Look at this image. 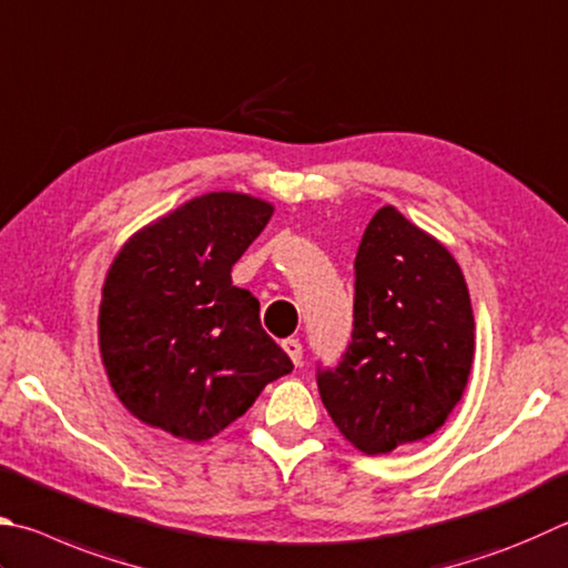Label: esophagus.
I'll use <instances>...</instances> for the list:
<instances>
[{
	"mask_svg": "<svg viewBox=\"0 0 568 568\" xmlns=\"http://www.w3.org/2000/svg\"><path fill=\"white\" fill-rule=\"evenodd\" d=\"M283 349L287 353V357L293 359V365H301V359H303V345H301V339H295V337L283 339Z\"/></svg>",
	"mask_w": 568,
	"mask_h": 568,
	"instance_id": "obj_1",
	"label": "esophagus"
}]
</instances>
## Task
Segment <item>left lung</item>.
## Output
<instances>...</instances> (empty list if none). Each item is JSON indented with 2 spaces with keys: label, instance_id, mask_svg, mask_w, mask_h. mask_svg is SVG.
Here are the masks:
<instances>
[{
  "label": "left lung",
  "instance_id": "left-lung-1",
  "mask_svg": "<svg viewBox=\"0 0 568 568\" xmlns=\"http://www.w3.org/2000/svg\"><path fill=\"white\" fill-rule=\"evenodd\" d=\"M353 339L317 369L335 427L365 455L445 425L474 357V315L452 253L392 205L367 223L355 257Z\"/></svg>",
  "mask_w": 568,
  "mask_h": 568
}]
</instances>
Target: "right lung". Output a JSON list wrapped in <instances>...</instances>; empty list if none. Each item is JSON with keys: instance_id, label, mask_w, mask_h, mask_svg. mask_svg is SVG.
I'll use <instances>...</instances> for the list:
<instances>
[{"instance_id": "obj_1", "label": "right lung", "mask_w": 568, "mask_h": 568, "mask_svg": "<svg viewBox=\"0 0 568 568\" xmlns=\"http://www.w3.org/2000/svg\"><path fill=\"white\" fill-rule=\"evenodd\" d=\"M245 193H205L141 229L109 267L99 347L133 417L189 442L219 435L293 369L231 271L271 221Z\"/></svg>"}]
</instances>
